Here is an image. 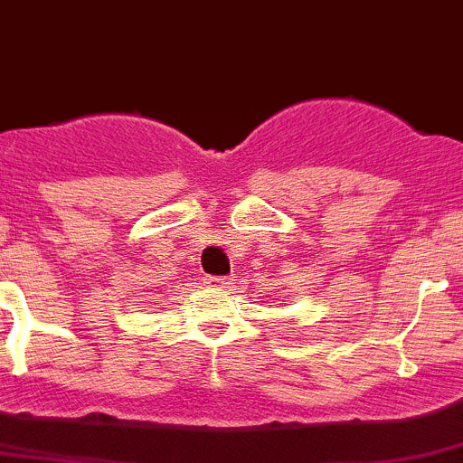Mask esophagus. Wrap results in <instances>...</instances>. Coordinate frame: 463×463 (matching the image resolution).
I'll return each instance as SVG.
<instances>
[{"label": "esophagus", "mask_w": 463, "mask_h": 463, "mask_svg": "<svg viewBox=\"0 0 463 463\" xmlns=\"http://www.w3.org/2000/svg\"><path fill=\"white\" fill-rule=\"evenodd\" d=\"M204 285L213 288V291H228L232 282L228 280V278H222V276H204Z\"/></svg>", "instance_id": "34e87169"}]
</instances>
